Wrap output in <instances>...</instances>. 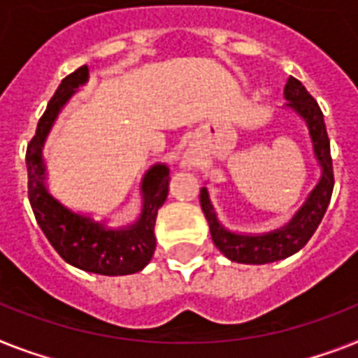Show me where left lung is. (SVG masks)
I'll use <instances>...</instances> for the list:
<instances>
[{"label":"left lung","instance_id":"8db88e82","mask_svg":"<svg viewBox=\"0 0 358 358\" xmlns=\"http://www.w3.org/2000/svg\"><path fill=\"white\" fill-rule=\"evenodd\" d=\"M283 94L289 100V108L296 111L307 124V129L311 135L313 152L320 164L322 177L318 185L315 186V190L309 194V197L302 205V208L294 214V217L287 225L262 236L236 234V232L227 230L215 215L214 206L208 197V190L205 186L201 188V208L208 221L215 247L225 254L227 258L238 262V264H271V262H278V259L289 258L291 254L298 252L315 234V230L320 225L327 205L331 201L335 177H333L329 137H327L322 109L318 108L317 100L307 93L302 82L294 76H289Z\"/></svg>","mask_w":358,"mask_h":358}]
</instances>
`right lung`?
<instances>
[{
  "mask_svg": "<svg viewBox=\"0 0 358 358\" xmlns=\"http://www.w3.org/2000/svg\"><path fill=\"white\" fill-rule=\"evenodd\" d=\"M90 76L87 66H82L62 80L56 93L47 104L38 122L36 135L27 146L29 201L38 225L49 243L73 267L104 276H124L143 271L155 252V217L166 201L170 170L166 164H155L143 177V212L133 225L126 229H108L87 215L75 214L47 192L45 162L41 148L51 131L56 117L67 100L84 85Z\"/></svg>",
  "mask_w": 358,
  "mask_h": 358,
  "instance_id": "add662e5",
  "label": "right lung"
}]
</instances>
